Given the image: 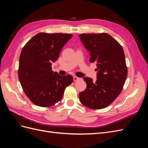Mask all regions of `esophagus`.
<instances>
[{"instance_id": "1", "label": "esophagus", "mask_w": 148, "mask_h": 148, "mask_svg": "<svg viewBox=\"0 0 148 148\" xmlns=\"http://www.w3.org/2000/svg\"><path fill=\"white\" fill-rule=\"evenodd\" d=\"M73 79H74V81L75 82H77V81H78V80H79V79H81V78H79V77H76V76H75V77H73Z\"/></svg>"}]
</instances>
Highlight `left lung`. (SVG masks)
<instances>
[{"instance_id":"obj_1","label":"left lung","mask_w":148,"mask_h":148,"mask_svg":"<svg viewBox=\"0 0 148 148\" xmlns=\"http://www.w3.org/2000/svg\"><path fill=\"white\" fill-rule=\"evenodd\" d=\"M79 38L89 52V62L97 63L96 82L84 77L87 86L79 95V101L88 108L109 106L122 92L128 75L122 46L107 33L80 34Z\"/></svg>"}]
</instances>
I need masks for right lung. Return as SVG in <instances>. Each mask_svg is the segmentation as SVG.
<instances>
[{"label":"right lung","mask_w":148,"mask_h":148,"mask_svg":"<svg viewBox=\"0 0 148 148\" xmlns=\"http://www.w3.org/2000/svg\"><path fill=\"white\" fill-rule=\"evenodd\" d=\"M72 34L40 33L22 49L18 75L25 95L34 104L47 107L60 101L65 88L73 82L70 75L61 76L52 70V62Z\"/></svg>","instance_id":"add662e5"}]
</instances>
